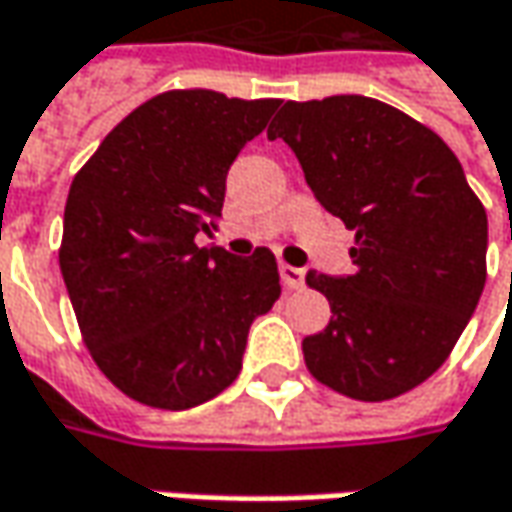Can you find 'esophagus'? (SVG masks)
<instances>
[{
	"instance_id": "1",
	"label": "esophagus",
	"mask_w": 512,
	"mask_h": 512,
	"mask_svg": "<svg viewBox=\"0 0 512 512\" xmlns=\"http://www.w3.org/2000/svg\"><path fill=\"white\" fill-rule=\"evenodd\" d=\"M280 280L286 289H303L306 286V272L298 266H289V263H280Z\"/></svg>"
}]
</instances>
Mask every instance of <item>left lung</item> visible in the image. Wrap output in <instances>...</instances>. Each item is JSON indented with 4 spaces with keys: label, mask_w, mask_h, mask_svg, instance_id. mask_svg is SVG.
Returning <instances> with one entry per match:
<instances>
[{
    "label": "left lung",
    "mask_w": 512,
    "mask_h": 512,
    "mask_svg": "<svg viewBox=\"0 0 512 512\" xmlns=\"http://www.w3.org/2000/svg\"><path fill=\"white\" fill-rule=\"evenodd\" d=\"M295 151L315 200L355 232L352 275L309 272L332 318L303 338L309 372L355 401L427 381L487 278V214L447 143L387 102H286L269 140Z\"/></svg>",
    "instance_id": "left-lung-1"
}]
</instances>
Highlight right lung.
<instances>
[{
	"label": "right lung",
	"mask_w": 512,
	"mask_h": 512,
	"mask_svg": "<svg viewBox=\"0 0 512 512\" xmlns=\"http://www.w3.org/2000/svg\"><path fill=\"white\" fill-rule=\"evenodd\" d=\"M278 100L168 91L134 108L82 166L59 269L85 346L134 401L189 410L232 384L249 326L280 298L275 255L200 249L226 174Z\"/></svg>",
	"instance_id": "right-lung-1"
}]
</instances>
